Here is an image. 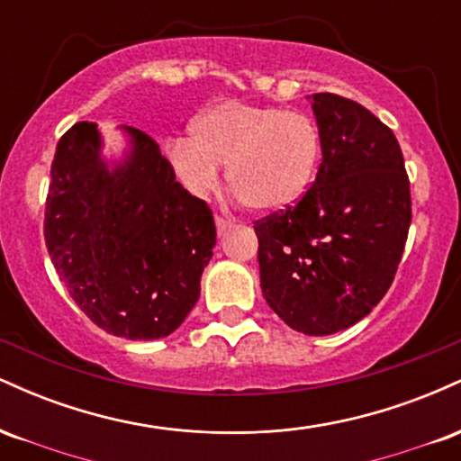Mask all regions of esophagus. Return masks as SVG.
I'll use <instances>...</instances> for the list:
<instances>
[{"label":"esophagus","instance_id":"esophagus-1","mask_svg":"<svg viewBox=\"0 0 461 461\" xmlns=\"http://www.w3.org/2000/svg\"><path fill=\"white\" fill-rule=\"evenodd\" d=\"M230 227H231V221L223 219V216H216V230H219V234H225Z\"/></svg>","mask_w":461,"mask_h":461}]
</instances>
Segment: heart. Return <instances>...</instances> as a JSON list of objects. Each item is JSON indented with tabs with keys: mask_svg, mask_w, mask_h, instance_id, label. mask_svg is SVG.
Listing matches in <instances>:
<instances>
[{
	"mask_svg": "<svg viewBox=\"0 0 461 461\" xmlns=\"http://www.w3.org/2000/svg\"><path fill=\"white\" fill-rule=\"evenodd\" d=\"M193 139L167 145L177 177L193 194L219 186L221 164L253 212H279L308 193L321 160V131L310 114L279 105L223 102L190 125Z\"/></svg>",
	"mask_w": 461,
	"mask_h": 461,
	"instance_id": "obj_1",
	"label": "heart"
}]
</instances>
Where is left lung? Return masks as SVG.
Listing matches in <instances>:
<instances>
[{"instance_id":"1","label":"left lung","mask_w":461,"mask_h":461,"mask_svg":"<svg viewBox=\"0 0 461 461\" xmlns=\"http://www.w3.org/2000/svg\"><path fill=\"white\" fill-rule=\"evenodd\" d=\"M322 162L308 193L253 223L260 285L285 325L330 336L362 321L393 284L411 223L399 140L370 110L312 95Z\"/></svg>"}]
</instances>
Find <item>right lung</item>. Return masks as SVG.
<instances>
[{
  "label": "right lung",
  "mask_w": 461,
  "mask_h": 461,
  "mask_svg": "<svg viewBox=\"0 0 461 461\" xmlns=\"http://www.w3.org/2000/svg\"><path fill=\"white\" fill-rule=\"evenodd\" d=\"M128 160L110 171L95 123L58 140L45 201V245L58 277L95 325L156 340L182 325L212 258V210L176 179L160 145L128 128Z\"/></svg>",
  "instance_id": "1"
}]
</instances>
